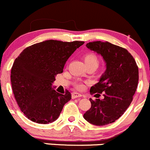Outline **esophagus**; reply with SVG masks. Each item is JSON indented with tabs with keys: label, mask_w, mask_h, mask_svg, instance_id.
Wrapping results in <instances>:
<instances>
[{
	"label": "esophagus",
	"mask_w": 150,
	"mask_h": 150,
	"mask_svg": "<svg viewBox=\"0 0 150 150\" xmlns=\"http://www.w3.org/2000/svg\"><path fill=\"white\" fill-rule=\"evenodd\" d=\"M79 97H81V94H79V93H76V92H74V93H72L71 98L73 99L76 98H79Z\"/></svg>",
	"instance_id": "esophagus-1"
}]
</instances>
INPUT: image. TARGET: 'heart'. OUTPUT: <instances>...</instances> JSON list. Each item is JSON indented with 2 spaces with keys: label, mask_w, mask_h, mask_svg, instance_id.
<instances>
[{
  "label": "heart",
  "mask_w": 150,
  "mask_h": 150,
  "mask_svg": "<svg viewBox=\"0 0 150 150\" xmlns=\"http://www.w3.org/2000/svg\"><path fill=\"white\" fill-rule=\"evenodd\" d=\"M83 59H84L86 66H89V65L91 64L98 65V58L97 55L93 52L86 53L83 56ZM75 86L77 89H79V90L84 88V84L82 83H76Z\"/></svg>",
  "instance_id": "heart-1"
}]
</instances>
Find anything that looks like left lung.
Instances as JSON below:
<instances>
[{
    "instance_id": "obj_1",
    "label": "left lung",
    "mask_w": 150,
    "mask_h": 150,
    "mask_svg": "<svg viewBox=\"0 0 150 150\" xmlns=\"http://www.w3.org/2000/svg\"><path fill=\"white\" fill-rule=\"evenodd\" d=\"M86 46L103 57L106 70L90 90L92 95L103 93L104 98L90 99L91 108L84 114V118L93 125H106L119 119L131 103L139 81V68L125 48L100 41Z\"/></svg>"
}]
</instances>
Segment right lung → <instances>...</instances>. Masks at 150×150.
<instances>
[{
    "mask_svg": "<svg viewBox=\"0 0 150 150\" xmlns=\"http://www.w3.org/2000/svg\"><path fill=\"white\" fill-rule=\"evenodd\" d=\"M84 41L47 40L25 48L15 59L11 71L13 93L26 117L39 124L58 118L63 106L71 99L66 90L60 94L52 84L63 73L66 62Z\"/></svg>",
    "mask_w": 150,
    "mask_h": 150,
    "instance_id": "obj_1",
    "label": "right lung"
}]
</instances>
